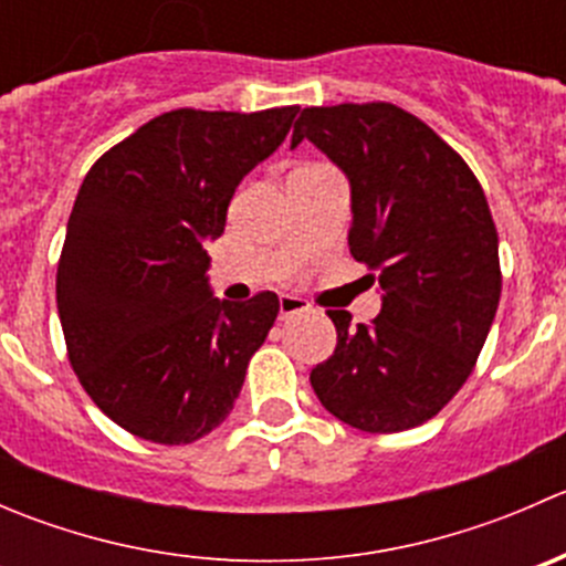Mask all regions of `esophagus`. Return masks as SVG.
<instances>
[{
	"label": "esophagus",
	"instance_id": "esophagus-1",
	"mask_svg": "<svg viewBox=\"0 0 566 566\" xmlns=\"http://www.w3.org/2000/svg\"><path fill=\"white\" fill-rule=\"evenodd\" d=\"M306 310H310V306H306V301L295 298V295H282V298H279V317L282 319L301 315V312H306Z\"/></svg>",
	"mask_w": 566,
	"mask_h": 566
}]
</instances>
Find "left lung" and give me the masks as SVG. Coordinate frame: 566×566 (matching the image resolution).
I'll list each match as a JSON object with an SVG mask.
<instances>
[{
    "mask_svg": "<svg viewBox=\"0 0 566 566\" xmlns=\"http://www.w3.org/2000/svg\"><path fill=\"white\" fill-rule=\"evenodd\" d=\"M304 139L350 180V254L384 287L369 325L328 310L336 347L312 389L356 430L424 424L462 389L499 310V232L482 186L430 125L384 101L304 108L293 147Z\"/></svg>",
    "mask_w": 566,
    "mask_h": 566,
    "instance_id": "left-lung-1",
    "label": "left lung"
}]
</instances>
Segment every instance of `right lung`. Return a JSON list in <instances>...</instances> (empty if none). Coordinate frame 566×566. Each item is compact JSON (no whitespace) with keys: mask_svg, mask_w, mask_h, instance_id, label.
<instances>
[{"mask_svg":"<svg viewBox=\"0 0 566 566\" xmlns=\"http://www.w3.org/2000/svg\"><path fill=\"white\" fill-rule=\"evenodd\" d=\"M295 114L175 108L84 177L56 262V310L78 384L130 436L182 447L230 416L279 298H213L205 241L224 232L238 182L282 145Z\"/></svg>","mask_w":566,"mask_h":566,"instance_id":"1","label":"right lung"}]
</instances>
